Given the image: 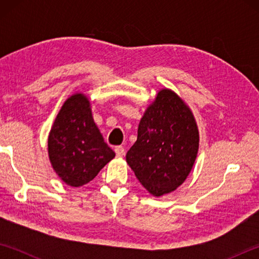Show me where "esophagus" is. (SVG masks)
<instances>
[{
	"instance_id": "34e87169",
	"label": "esophagus",
	"mask_w": 259,
	"mask_h": 259,
	"mask_svg": "<svg viewBox=\"0 0 259 259\" xmlns=\"http://www.w3.org/2000/svg\"><path fill=\"white\" fill-rule=\"evenodd\" d=\"M115 153H116V156L122 157V156L124 155V153H125V151H124V147H122V146H116V147H115Z\"/></svg>"
}]
</instances>
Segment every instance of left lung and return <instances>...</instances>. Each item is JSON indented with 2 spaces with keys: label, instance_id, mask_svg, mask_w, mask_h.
<instances>
[{
  "label": "left lung",
  "instance_id": "left-lung-1",
  "mask_svg": "<svg viewBox=\"0 0 259 259\" xmlns=\"http://www.w3.org/2000/svg\"><path fill=\"white\" fill-rule=\"evenodd\" d=\"M199 150V130L185 103L163 89L138 125L126 162L140 184L155 196L176 190L191 172Z\"/></svg>",
  "mask_w": 259,
  "mask_h": 259
}]
</instances>
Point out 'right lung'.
Here are the masks:
<instances>
[{
    "instance_id": "obj_1",
    "label": "right lung",
    "mask_w": 259,
    "mask_h": 259,
    "mask_svg": "<svg viewBox=\"0 0 259 259\" xmlns=\"http://www.w3.org/2000/svg\"><path fill=\"white\" fill-rule=\"evenodd\" d=\"M48 151L57 175L73 187L93 181L115 156L104 142L90 102L82 94L73 95L64 103L51 128Z\"/></svg>"
}]
</instances>
